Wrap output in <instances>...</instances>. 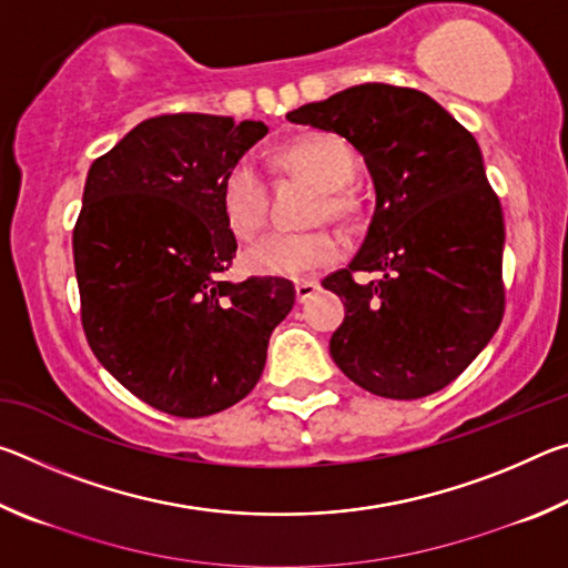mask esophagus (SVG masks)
<instances>
[{
  "instance_id": "obj_1",
  "label": "esophagus",
  "mask_w": 568,
  "mask_h": 568,
  "mask_svg": "<svg viewBox=\"0 0 568 568\" xmlns=\"http://www.w3.org/2000/svg\"><path fill=\"white\" fill-rule=\"evenodd\" d=\"M318 291H321V285L313 283V281L297 283V285H295V301H297V303H307Z\"/></svg>"
}]
</instances>
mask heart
Instances as JSON below:
<instances>
[{
  "label": "heart",
  "instance_id": "1",
  "mask_svg": "<svg viewBox=\"0 0 568 568\" xmlns=\"http://www.w3.org/2000/svg\"><path fill=\"white\" fill-rule=\"evenodd\" d=\"M281 165L295 175L321 187L313 220L325 215L345 220L355 213V200L343 187L351 185L358 170L355 152L348 142L328 132L305 134L281 152ZM217 207L225 227L240 240H250L265 223L267 187L265 180L250 160H237L225 172L217 190ZM343 255V240L328 227L305 230V233H273L261 243L250 245L240 255V265L250 275L263 277H301L328 271Z\"/></svg>",
  "mask_w": 568,
  "mask_h": 568
}]
</instances>
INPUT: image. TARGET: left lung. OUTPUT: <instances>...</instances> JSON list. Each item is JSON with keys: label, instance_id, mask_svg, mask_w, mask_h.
<instances>
[{"label": "left lung", "instance_id": "left-lung-1", "mask_svg": "<svg viewBox=\"0 0 568 568\" xmlns=\"http://www.w3.org/2000/svg\"><path fill=\"white\" fill-rule=\"evenodd\" d=\"M285 118L348 140L376 190L358 255L323 281L345 305L335 365L383 398L446 388L504 318V213L476 138L426 92L381 82ZM358 270L382 277L361 286Z\"/></svg>", "mask_w": 568, "mask_h": 568}]
</instances>
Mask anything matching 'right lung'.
Instances as JSON below:
<instances>
[{"mask_svg": "<svg viewBox=\"0 0 568 568\" xmlns=\"http://www.w3.org/2000/svg\"><path fill=\"white\" fill-rule=\"evenodd\" d=\"M265 134L255 120L162 114L88 172L72 235L84 335L124 388L170 416L243 400L295 303L283 277L223 281L237 240L220 217V182Z\"/></svg>", "mask_w": 568, "mask_h": 568, "instance_id": "1", "label": "right lung"}]
</instances>
